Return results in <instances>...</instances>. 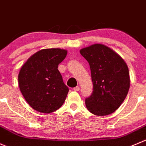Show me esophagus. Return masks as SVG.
Here are the masks:
<instances>
[{"label":"esophagus","mask_w":146,"mask_h":146,"mask_svg":"<svg viewBox=\"0 0 146 146\" xmlns=\"http://www.w3.org/2000/svg\"><path fill=\"white\" fill-rule=\"evenodd\" d=\"M73 90L74 91H79V86H76L73 88Z\"/></svg>","instance_id":"obj_1"}]
</instances>
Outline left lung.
Masks as SVG:
<instances>
[{"label": "left lung", "instance_id": "1", "mask_svg": "<svg viewBox=\"0 0 146 146\" xmlns=\"http://www.w3.org/2000/svg\"><path fill=\"white\" fill-rule=\"evenodd\" d=\"M80 53L89 64L94 85L93 94L85 100L87 109L97 116L113 113L130 87L127 63L115 50L101 43L84 48Z\"/></svg>", "mask_w": 146, "mask_h": 146}]
</instances>
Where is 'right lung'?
Returning a JSON list of instances; mask_svg holds the SVG:
<instances>
[{
    "label": "right lung",
    "mask_w": 146,
    "mask_h": 146,
    "mask_svg": "<svg viewBox=\"0 0 146 146\" xmlns=\"http://www.w3.org/2000/svg\"><path fill=\"white\" fill-rule=\"evenodd\" d=\"M67 54L64 49H42L21 67L18 75L19 89L28 104L37 112L51 113L64 103L69 88L58 67Z\"/></svg>",
    "instance_id": "right-lung-1"
}]
</instances>
